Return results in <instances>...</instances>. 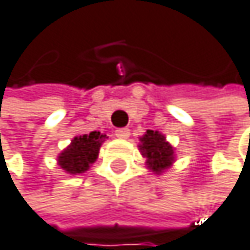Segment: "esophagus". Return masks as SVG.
I'll return each instance as SVG.
<instances>
[{
	"instance_id": "1",
	"label": "esophagus",
	"mask_w": 250,
	"mask_h": 250,
	"mask_svg": "<svg viewBox=\"0 0 250 250\" xmlns=\"http://www.w3.org/2000/svg\"><path fill=\"white\" fill-rule=\"evenodd\" d=\"M115 135H117V138H120V140H127L129 135H130V130L129 129H118L115 132Z\"/></svg>"
}]
</instances>
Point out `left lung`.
I'll list each match as a JSON object with an SVG mask.
<instances>
[{"label": "left lung", "mask_w": 250, "mask_h": 250, "mask_svg": "<svg viewBox=\"0 0 250 250\" xmlns=\"http://www.w3.org/2000/svg\"><path fill=\"white\" fill-rule=\"evenodd\" d=\"M138 148L146 158V167L155 174L166 173L176 161L174 147L167 141L166 135L158 130H147L140 136Z\"/></svg>", "instance_id": "left-lung-1"}]
</instances>
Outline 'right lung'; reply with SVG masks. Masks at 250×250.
Instances as JSON below:
<instances>
[{
	"mask_svg": "<svg viewBox=\"0 0 250 250\" xmlns=\"http://www.w3.org/2000/svg\"><path fill=\"white\" fill-rule=\"evenodd\" d=\"M102 132H91L80 136H74L71 144L63 148L57 156V164L68 174H82L88 171L89 167L97 161L100 147L106 140Z\"/></svg>",
	"mask_w": 250,
	"mask_h": 250,
	"instance_id": "right-lung-1",
	"label": "right lung"
}]
</instances>
